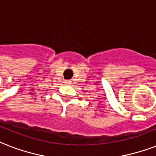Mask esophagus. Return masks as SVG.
<instances>
[{
    "mask_svg": "<svg viewBox=\"0 0 156 156\" xmlns=\"http://www.w3.org/2000/svg\"><path fill=\"white\" fill-rule=\"evenodd\" d=\"M65 83L66 84H70L71 81L70 80H65Z\"/></svg>",
    "mask_w": 156,
    "mask_h": 156,
    "instance_id": "obj_1",
    "label": "esophagus"
}]
</instances>
